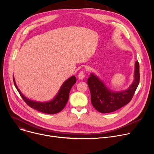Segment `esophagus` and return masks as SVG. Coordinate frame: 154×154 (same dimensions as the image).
<instances>
[{"label":"esophagus","mask_w":154,"mask_h":154,"mask_svg":"<svg viewBox=\"0 0 154 154\" xmlns=\"http://www.w3.org/2000/svg\"><path fill=\"white\" fill-rule=\"evenodd\" d=\"M85 71L84 70H82V71H80V72H79V75H78V78L80 79V80H82L84 78V77H85Z\"/></svg>","instance_id":"esophagus-1"}]
</instances>
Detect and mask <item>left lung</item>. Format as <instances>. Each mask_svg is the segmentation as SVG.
I'll return each instance as SVG.
<instances>
[{"label": "left lung", "mask_w": 154, "mask_h": 154, "mask_svg": "<svg viewBox=\"0 0 154 154\" xmlns=\"http://www.w3.org/2000/svg\"><path fill=\"white\" fill-rule=\"evenodd\" d=\"M140 81L139 64L135 62L134 80L127 90L114 92L110 90L102 80L92 73L87 79L94 107L101 113L114 112L130 102Z\"/></svg>", "instance_id": "obj_1"}]
</instances>
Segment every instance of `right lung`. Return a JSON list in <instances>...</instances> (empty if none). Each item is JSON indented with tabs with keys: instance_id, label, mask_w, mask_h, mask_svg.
<instances>
[{
	"instance_id": "add662e5",
	"label": "right lung",
	"mask_w": 154,
	"mask_h": 154,
	"mask_svg": "<svg viewBox=\"0 0 154 154\" xmlns=\"http://www.w3.org/2000/svg\"><path fill=\"white\" fill-rule=\"evenodd\" d=\"M13 80L15 88H17V90L20 94L21 97L29 107L39 112H41L48 114H57V113L60 112L65 107L69 100V93L71 88L76 83L75 77L74 75L70 77L63 82L57 94L55 95V97L52 100L48 102H40L34 101L27 99L26 97L24 96L21 93V92L18 88L15 82L14 76Z\"/></svg>"
}]
</instances>
